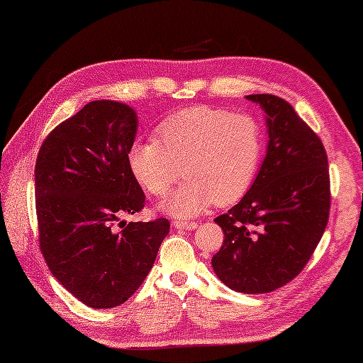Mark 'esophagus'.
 Masks as SVG:
<instances>
[{"label": "esophagus", "mask_w": 363, "mask_h": 363, "mask_svg": "<svg viewBox=\"0 0 363 363\" xmlns=\"http://www.w3.org/2000/svg\"><path fill=\"white\" fill-rule=\"evenodd\" d=\"M173 226L176 229H187V230H191L195 229L198 226V223L195 221H181V220H174L173 221Z\"/></svg>", "instance_id": "obj_1"}]
</instances>
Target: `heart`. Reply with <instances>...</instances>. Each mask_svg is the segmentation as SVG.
Instances as JSON below:
<instances>
[{
    "mask_svg": "<svg viewBox=\"0 0 363 363\" xmlns=\"http://www.w3.org/2000/svg\"><path fill=\"white\" fill-rule=\"evenodd\" d=\"M157 142L130 146V172L154 196L168 194L179 177L186 182L162 203L179 218L215 206H230L248 194L264 157V130L257 118L212 106H195L160 123ZM183 172H180V168Z\"/></svg>",
    "mask_w": 363,
    "mask_h": 363,
    "instance_id": "obj_1",
    "label": "heart"
}]
</instances>
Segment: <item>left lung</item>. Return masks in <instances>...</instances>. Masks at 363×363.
Instances as JSON below:
<instances>
[{"label": "left lung", "mask_w": 363, "mask_h": 363, "mask_svg": "<svg viewBox=\"0 0 363 363\" xmlns=\"http://www.w3.org/2000/svg\"><path fill=\"white\" fill-rule=\"evenodd\" d=\"M246 98L267 113V156L248 194L213 220L225 240L212 267L229 289L256 295L303 272L328 225L330 184L325 146L295 109L274 95Z\"/></svg>", "instance_id": "8db88e82"}]
</instances>
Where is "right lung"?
Listing matches in <instances>:
<instances>
[{
  "label": "right lung",
  "mask_w": 363,
  "mask_h": 363,
  "mask_svg": "<svg viewBox=\"0 0 363 363\" xmlns=\"http://www.w3.org/2000/svg\"><path fill=\"white\" fill-rule=\"evenodd\" d=\"M137 123L126 104L91 101L54 128L37 154L40 251L52 276L94 309L134 295L169 233L167 218L120 221L145 206L128 160Z\"/></svg>",
  "instance_id": "obj_1"
}]
</instances>
